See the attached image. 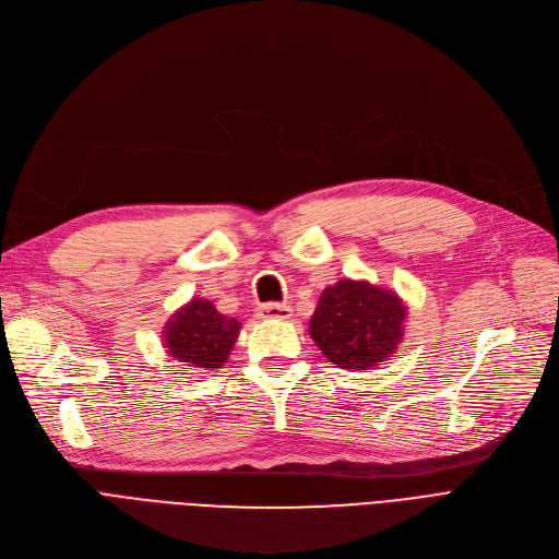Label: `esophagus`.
<instances>
[{"instance_id":"34e87169","label":"esophagus","mask_w":559,"mask_h":559,"mask_svg":"<svg viewBox=\"0 0 559 559\" xmlns=\"http://www.w3.org/2000/svg\"><path fill=\"white\" fill-rule=\"evenodd\" d=\"M259 316L273 320H288L293 316V309L288 305H264L259 307Z\"/></svg>"}]
</instances>
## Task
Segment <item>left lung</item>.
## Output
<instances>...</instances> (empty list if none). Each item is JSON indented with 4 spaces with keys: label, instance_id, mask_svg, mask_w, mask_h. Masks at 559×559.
<instances>
[{
    "label": "left lung",
    "instance_id": "left-lung-1",
    "mask_svg": "<svg viewBox=\"0 0 559 559\" xmlns=\"http://www.w3.org/2000/svg\"><path fill=\"white\" fill-rule=\"evenodd\" d=\"M406 313L395 290L366 280H338L322 290L309 334L336 368L372 370L397 352Z\"/></svg>",
    "mask_w": 559,
    "mask_h": 559
}]
</instances>
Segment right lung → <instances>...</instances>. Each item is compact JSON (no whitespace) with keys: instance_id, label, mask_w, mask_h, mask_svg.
I'll return each mask as SVG.
<instances>
[{"instance_id":"1","label":"right lung","mask_w":559,"mask_h":559,"mask_svg":"<svg viewBox=\"0 0 559 559\" xmlns=\"http://www.w3.org/2000/svg\"><path fill=\"white\" fill-rule=\"evenodd\" d=\"M241 322L227 318L210 300L193 298L164 326V347L176 360L195 370L221 368L239 338Z\"/></svg>"}]
</instances>
